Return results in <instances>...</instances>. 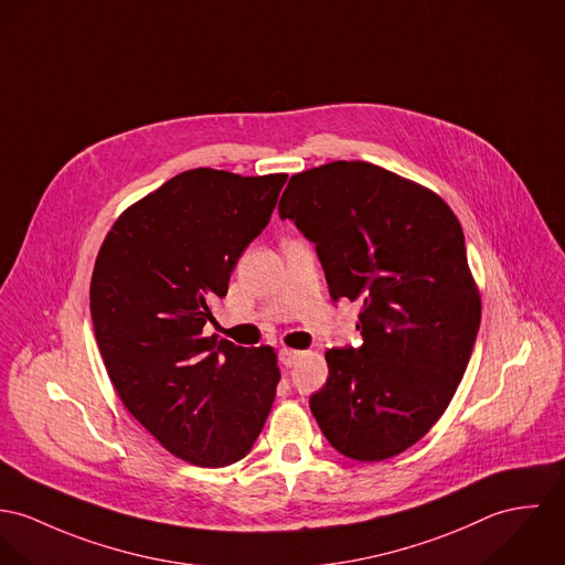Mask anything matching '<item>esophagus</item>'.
Segmentation results:
<instances>
[{
	"label": "esophagus",
	"mask_w": 565,
	"mask_h": 565,
	"mask_svg": "<svg viewBox=\"0 0 565 565\" xmlns=\"http://www.w3.org/2000/svg\"><path fill=\"white\" fill-rule=\"evenodd\" d=\"M279 360L284 366H295L299 360H301V351H292V349H281L279 351Z\"/></svg>",
	"instance_id": "obj_1"
}]
</instances>
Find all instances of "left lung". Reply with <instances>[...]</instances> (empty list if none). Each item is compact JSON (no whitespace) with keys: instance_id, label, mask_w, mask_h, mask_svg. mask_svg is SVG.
<instances>
[{"instance_id":"obj_1","label":"left lung","mask_w":565,"mask_h":565,"mask_svg":"<svg viewBox=\"0 0 565 565\" xmlns=\"http://www.w3.org/2000/svg\"><path fill=\"white\" fill-rule=\"evenodd\" d=\"M279 216L316 245L331 299L362 306L360 349L324 353L310 409L344 457L407 450L446 412L466 373L481 295L463 232L434 190L371 162H329L290 178Z\"/></svg>"}]
</instances>
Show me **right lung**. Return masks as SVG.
I'll return each instance as SVG.
<instances>
[{
  "label": "right lung",
  "instance_id": "right-lung-1",
  "mask_svg": "<svg viewBox=\"0 0 565 565\" xmlns=\"http://www.w3.org/2000/svg\"><path fill=\"white\" fill-rule=\"evenodd\" d=\"M286 180L184 171L127 207L95 262L90 316L108 376L127 412L194 466L243 459L275 401V351L203 327Z\"/></svg>",
  "mask_w": 565,
  "mask_h": 565
}]
</instances>
